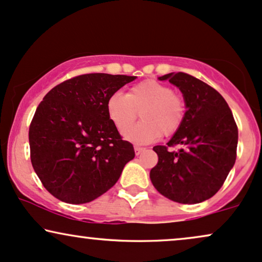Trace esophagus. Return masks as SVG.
<instances>
[{"label":"esophagus","mask_w":262,"mask_h":262,"mask_svg":"<svg viewBox=\"0 0 262 262\" xmlns=\"http://www.w3.org/2000/svg\"><path fill=\"white\" fill-rule=\"evenodd\" d=\"M134 151H135V155H140L145 151V147H140V146H134Z\"/></svg>","instance_id":"obj_1"}]
</instances>
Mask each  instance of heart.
<instances>
[{"label":"heart","instance_id":"b5f03b06","mask_svg":"<svg viewBox=\"0 0 262 262\" xmlns=\"http://www.w3.org/2000/svg\"><path fill=\"white\" fill-rule=\"evenodd\" d=\"M107 115L119 132L130 127L141 113L143 122L123 133L125 139L138 144L152 143L160 137L173 135L182 127L187 105L168 85L144 80L128 90L127 95L116 93L106 103Z\"/></svg>","mask_w":262,"mask_h":262}]
</instances>
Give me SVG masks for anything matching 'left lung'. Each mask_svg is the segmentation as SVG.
I'll return each mask as SVG.
<instances>
[{
	"mask_svg": "<svg viewBox=\"0 0 262 262\" xmlns=\"http://www.w3.org/2000/svg\"><path fill=\"white\" fill-rule=\"evenodd\" d=\"M179 88L187 112L167 145L154 146L159 162L150 179L160 194L181 204H198L221 189L237 159L238 127L228 103L210 85L183 72L159 78ZM181 144L171 151L168 147Z\"/></svg>",
	"mask_w": 262,
	"mask_h": 262,
	"instance_id": "obj_1",
	"label": "left lung"
}]
</instances>
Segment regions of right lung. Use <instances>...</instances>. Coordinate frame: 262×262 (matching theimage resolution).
Instances as JSON below:
<instances>
[{"label":"right lung","instance_id":"1","mask_svg":"<svg viewBox=\"0 0 262 262\" xmlns=\"http://www.w3.org/2000/svg\"><path fill=\"white\" fill-rule=\"evenodd\" d=\"M137 77L90 73L56 85L29 127L31 165L46 190L68 204L95 200L117 183L134 147L107 115L110 96Z\"/></svg>","mask_w":262,"mask_h":262}]
</instances>
